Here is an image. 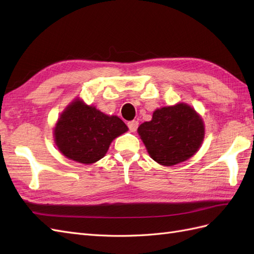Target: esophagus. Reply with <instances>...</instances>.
I'll list each match as a JSON object with an SVG mask.
<instances>
[{
  "label": "esophagus",
  "instance_id": "obj_1",
  "mask_svg": "<svg viewBox=\"0 0 254 254\" xmlns=\"http://www.w3.org/2000/svg\"><path fill=\"white\" fill-rule=\"evenodd\" d=\"M127 127H128V128H130V130H131L132 132L136 131V130H137V127H138V122L135 121V120L127 122Z\"/></svg>",
  "mask_w": 254,
  "mask_h": 254
}]
</instances>
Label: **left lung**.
Returning a JSON list of instances; mask_svg holds the SVG:
<instances>
[{
	"label": "left lung",
	"mask_w": 254,
	"mask_h": 254,
	"mask_svg": "<svg viewBox=\"0 0 254 254\" xmlns=\"http://www.w3.org/2000/svg\"><path fill=\"white\" fill-rule=\"evenodd\" d=\"M137 132L150 157L160 165L172 166L197 152L204 124L190 106L178 104L156 110L152 120L142 123Z\"/></svg>",
	"instance_id": "left-lung-1"
}]
</instances>
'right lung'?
Instances as JSON below:
<instances>
[{
    "label": "right lung",
    "mask_w": 254,
    "mask_h": 254,
    "mask_svg": "<svg viewBox=\"0 0 254 254\" xmlns=\"http://www.w3.org/2000/svg\"><path fill=\"white\" fill-rule=\"evenodd\" d=\"M127 131V127L120 118L109 117L75 100L59 119L55 138L64 156L88 165L104 157L113 139Z\"/></svg>",
    "instance_id": "right-lung-1"
}]
</instances>
